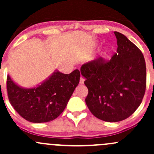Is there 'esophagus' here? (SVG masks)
<instances>
[{
    "label": "esophagus",
    "instance_id": "obj_1",
    "mask_svg": "<svg viewBox=\"0 0 154 154\" xmlns=\"http://www.w3.org/2000/svg\"><path fill=\"white\" fill-rule=\"evenodd\" d=\"M84 81H85L84 78H83L82 77H80V79H79V84L82 85L83 83H84Z\"/></svg>",
    "mask_w": 154,
    "mask_h": 154
}]
</instances>
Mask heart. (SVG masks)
Listing matches in <instances>:
<instances>
[{
    "label": "heart",
    "instance_id": "1",
    "mask_svg": "<svg viewBox=\"0 0 154 154\" xmlns=\"http://www.w3.org/2000/svg\"><path fill=\"white\" fill-rule=\"evenodd\" d=\"M108 52H109V51H108V50H107V49H106V50H105V51H104V54H106Z\"/></svg>",
    "mask_w": 154,
    "mask_h": 154
}]
</instances>
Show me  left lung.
Here are the masks:
<instances>
[{
  "mask_svg": "<svg viewBox=\"0 0 154 154\" xmlns=\"http://www.w3.org/2000/svg\"><path fill=\"white\" fill-rule=\"evenodd\" d=\"M114 34L118 48L110 61L98 58L80 68L88 89V109L95 117L109 122L132 115L140 105L146 87L143 55L125 35Z\"/></svg>",
  "mask_w": 154,
  "mask_h": 154,
  "instance_id": "obj_1",
  "label": "left lung"
}]
</instances>
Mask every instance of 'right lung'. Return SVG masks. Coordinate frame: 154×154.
<instances>
[{
  "label": "right lung",
  "instance_id": "1",
  "mask_svg": "<svg viewBox=\"0 0 154 154\" xmlns=\"http://www.w3.org/2000/svg\"><path fill=\"white\" fill-rule=\"evenodd\" d=\"M79 77L78 69L69 75L56 69L38 85L26 88L19 85L8 75V99L24 119L33 123L48 122L57 118L64 110L78 85Z\"/></svg>",
  "mask_w": 154,
  "mask_h": 154
}]
</instances>
